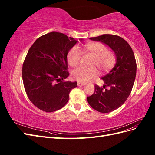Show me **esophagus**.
<instances>
[{"instance_id": "34e87169", "label": "esophagus", "mask_w": 155, "mask_h": 155, "mask_svg": "<svg viewBox=\"0 0 155 155\" xmlns=\"http://www.w3.org/2000/svg\"><path fill=\"white\" fill-rule=\"evenodd\" d=\"M86 83H83V82H79V81H78V86H84L85 85Z\"/></svg>"}]
</instances>
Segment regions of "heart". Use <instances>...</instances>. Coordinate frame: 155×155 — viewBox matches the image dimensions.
<instances>
[{
	"instance_id": "heart-1",
	"label": "heart",
	"mask_w": 155,
	"mask_h": 155,
	"mask_svg": "<svg viewBox=\"0 0 155 155\" xmlns=\"http://www.w3.org/2000/svg\"><path fill=\"white\" fill-rule=\"evenodd\" d=\"M83 51L90 54L94 60L91 68L79 67L72 72V77L79 82H87L94 78L97 74L96 67L100 72L110 70L116 63V55L112 51L107 50L106 46L99 42H91L83 46ZM81 52L76 46L70 50L67 54V61L72 67H76L80 63Z\"/></svg>"
}]
</instances>
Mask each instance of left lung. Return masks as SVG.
<instances>
[{
  "instance_id": "left-lung-1",
  "label": "left lung",
  "mask_w": 155,
  "mask_h": 155,
  "mask_svg": "<svg viewBox=\"0 0 155 155\" xmlns=\"http://www.w3.org/2000/svg\"><path fill=\"white\" fill-rule=\"evenodd\" d=\"M90 39L109 46L116 58L115 66L101 78L104 85H95L94 92L87 97L88 103L94 109L108 113L118 109L130 95L137 74V63L132 48L121 37L104 34Z\"/></svg>"
}]
</instances>
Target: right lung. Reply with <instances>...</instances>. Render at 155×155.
<instances>
[{
    "label": "right lung",
    "mask_w": 155,
    "mask_h": 155,
    "mask_svg": "<svg viewBox=\"0 0 155 155\" xmlns=\"http://www.w3.org/2000/svg\"><path fill=\"white\" fill-rule=\"evenodd\" d=\"M77 42L52 31L39 37L28 51L22 65L23 83L28 97L40 110L61 109L77 87L76 81H64L69 76L67 54Z\"/></svg>",
    "instance_id": "obj_1"
}]
</instances>
